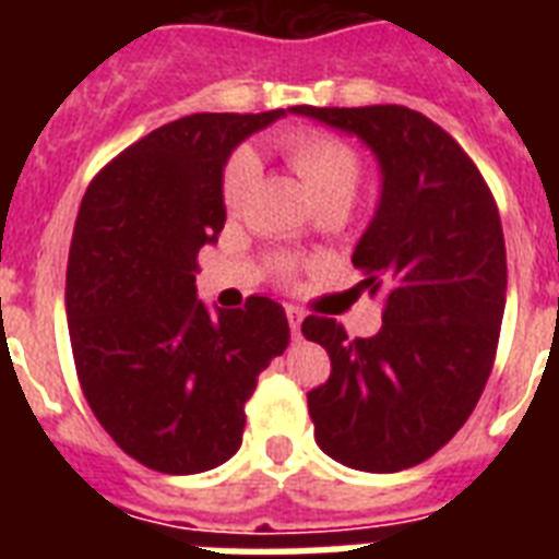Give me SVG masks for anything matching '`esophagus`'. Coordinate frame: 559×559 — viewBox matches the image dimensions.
<instances>
[{
	"label": "esophagus",
	"instance_id": "obj_1",
	"mask_svg": "<svg viewBox=\"0 0 559 559\" xmlns=\"http://www.w3.org/2000/svg\"><path fill=\"white\" fill-rule=\"evenodd\" d=\"M301 319H305V313H301V310H298V307H293L289 305L287 307V322H289V331H293V336H301Z\"/></svg>",
	"mask_w": 559,
	"mask_h": 559
}]
</instances>
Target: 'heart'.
<instances>
[{"instance_id": "1", "label": "heart", "mask_w": 559, "mask_h": 559, "mask_svg": "<svg viewBox=\"0 0 559 559\" xmlns=\"http://www.w3.org/2000/svg\"><path fill=\"white\" fill-rule=\"evenodd\" d=\"M281 151L287 153L289 165L301 177L316 209H348L357 193L359 179H362V159L354 151V144L328 133V130L307 127V130H289L287 135H281ZM258 170L261 165L254 159V153L246 147L228 156L226 168H223V182H219L223 205L228 211L240 209V202L246 200V193L258 179ZM278 272L289 278L293 263L278 261Z\"/></svg>"}]
</instances>
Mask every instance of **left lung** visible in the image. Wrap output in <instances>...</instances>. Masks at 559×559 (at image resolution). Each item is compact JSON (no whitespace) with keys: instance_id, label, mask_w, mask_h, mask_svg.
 <instances>
[{"instance_id":"1","label":"left lung","mask_w":559,"mask_h":559,"mask_svg":"<svg viewBox=\"0 0 559 559\" xmlns=\"http://www.w3.org/2000/svg\"><path fill=\"white\" fill-rule=\"evenodd\" d=\"M357 133L377 153L382 197L354 249L362 289L382 296L368 340L307 316L331 377L307 394L316 443L345 467L397 473L441 450L476 408L502 331L508 258L481 170L443 127L397 104L293 107Z\"/></svg>"}]
</instances>
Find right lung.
<instances>
[{
  "label": "right lung",
  "instance_id": "1",
  "mask_svg": "<svg viewBox=\"0 0 559 559\" xmlns=\"http://www.w3.org/2000/svg\"><path fill=\"white\" fill-rule=\"evenodd\" d=\"M281 116L287 109L170 121L83 193L66 266L74 371L109 438L156 473L191 476L231 459L246 400L289 345L272 298L211 316L193 284L197 254L226 223L228 153Z\"/></svg>",
  "mask_w": 559,
  "mask_h": 559
}]
</instances>
